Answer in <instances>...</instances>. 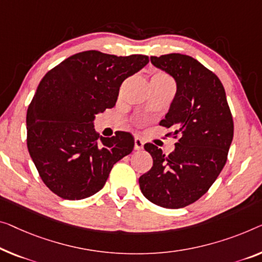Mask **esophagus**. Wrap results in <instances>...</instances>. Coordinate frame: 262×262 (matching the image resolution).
<instances>
[{
	"label": "esophagus",
	"mask_w": 262,
	"mask_h": 262,
	"mask_svg": "<svg viewBox=\"0 0 262 262\" xmlns=\"http://www.w3.org/2000/svg\"><path fill=\"white\" fill-rule=\"evenodd\" d=\"M134 143H135L134 148H135L136 150H140V149H142V148H143V144H144V142H143L142 140L140 139V138H135V140H134Z\"/></svg>",
	"instance_id": "obj_1"
}]
</instances>
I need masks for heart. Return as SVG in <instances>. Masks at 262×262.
<instances>
[{
	"instance_id": "1",
	"label": "heart",
	"mask_w": 262,
	"mask_h": 262,
	"mask_svg": "<svg viewBox=\"0 0 262 262\" xmlns=\"http://www.w3.org/2000/svg\"><path fill=\"white\" fill-rule=\"evenodd\" d=\"M153 77H158V79H162V80H165V81L173 82V81H171L170 77L167 75V74H165V73H156Z\"/></svg>"
}]
</instances>
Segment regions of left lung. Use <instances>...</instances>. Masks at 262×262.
Instances as JSON below:
<instances>
[{"label":"left lung","mask_w":262,"mask_h":262,"mask_svg":"<svg viewBox=\"0 0 262 262\" xmlns=\"http://www.w3.org/2000/svg\"><path fill=\"white\" fill-rule=\"evenodd\" d=\"M156 68L177 82V93L160 126L171 128L179 141L166 155L153 143L144 149L153 167L139 179L148 200L165 208H183L210 188L227 161L234 133L231 109L219 77L182 54L150 56Z\"/></svg>","instance_id":"8db88e82"}]
</instances>
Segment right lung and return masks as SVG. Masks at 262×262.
<instances>
[{
    "instance_id": "right-lung-1",
    "label": "right lung",
    "mask_w": 262,
    "mask_h": 262,
    "mask_svg": "<svg viewBox=\"0 0 262 262\" xmlns=\"http://www.w3.org/2000/svg\"><path fill=\"white\" fill-rule=\"evenodd\" d=\"M149 62L88 50L66 58L41 80L27 111V146L45 185L66 200L102 189L113 166L134 148L130 133L103 138L95 115L115 106L122 82Z\"/></svg>"
}]
</instances>
